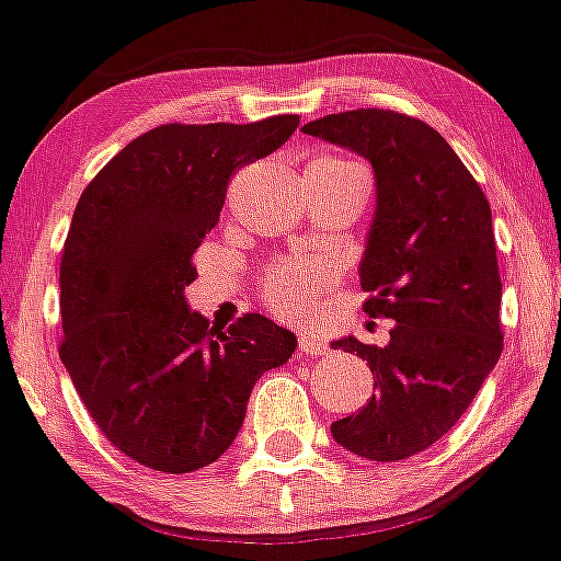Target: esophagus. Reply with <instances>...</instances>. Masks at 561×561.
Segmentation results:
<instances>
[{"label": "esophagus", "instance_id": "esophagus-1", "mask_svg": "<svg viewBox=\"0 0 561 561\" xmlns=\"http://www.w3.org/2000/svg\"><path fill=\"white\" fill-rule=\"evenodd\" d=\"M297 350H300V355L306 357L328 355V344L313 333H300V339H297Z\"/></svg>", "mask_w": 561, "mask_h": 561}]
</instances>
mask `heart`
<instances>
[{"mask_svg": "<svg viewBox=\"0 0 561 561\" xmlns=\"http://www.w3.org/2000/svg\"><path fill=\"white\" fill-rule=\"evenodd\" d=\"M308 170L319 173H364L357 164L346 162L341 157L311 159ZM339 280V270L324 259H277L264 266L259 275L261 302L270 308L275 317L302 322L313 313L319 297Z\"/></svg>", "mask_w": 561, "mask_h": 561, "instance_id": "heart-1", "label": "heart"}]
</instances>
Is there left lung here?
Masks as SVG:
<instances>
[{
	"label": "left lung",
	"instance_id": "left-lung-1",
	"mask_svg": "<svg viewBox=\"0 0 561 561\" xmlns=\"http://www.w3.org/2000/svg\"><path fill=\"white\" fill-rule=\"evenodd\" d=\"M302 131L375 168L364 311L397 322L388 346L333 341L364 357L377 391L330 432L357 457L404 460L460 421L504 350L490 204L455 148L419 117L371 106L324 115Z\"/></svg>",
	"mask_w": 561,
	"mask_h": 561
}]
</instances>
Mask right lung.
<instances>
[{"mask_svg":"<svg viewBox=\"0 0 561 561\" xmlns=\"http://www.w3.org/2000/svg\"><path fill=\"white\" fill-rule=\"evenodd\" d=\"M297 115L255 124H164L84 186L60 259V360L112 446L162 473H190L233 444L255 380L297 339L261 313L209 328L186 308L197 248L228 181L284 146Z\"/></svg>","mask_w":561,"mask_h":561,"instance_id":"right-lung-1","label":"right lung"}]
</instances>
